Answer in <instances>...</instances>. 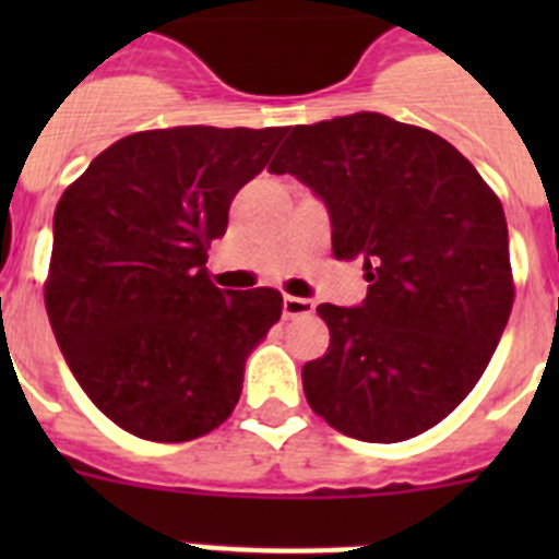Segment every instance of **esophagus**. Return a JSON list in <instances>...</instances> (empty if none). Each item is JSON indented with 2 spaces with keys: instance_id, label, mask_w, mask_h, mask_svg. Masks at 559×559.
<instances>
[{
  "instance_id": "34e87169",
  "label": "esophagus",
  "mask_w": 559,
  "mask_h": 559,
  "mask_svg": "<svg viewBox=\"0 0 559 559\" xmlns=\"http://www.w3.org/2000/svg\"><path fill=\"white\" fill-rule=\"evenodd\" d=\"M316 310V305L310 302V299H302V296H285L283 299V313L288 316V319H294V316H310Z\"/></svg>"
}]
</instances>
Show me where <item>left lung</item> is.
<instances>
[{
  "label": "left lung",
  "instance_id": "1",
  "mask_svg": "<svg viewBox=\"0 0 559 559\" xmlns=\"http://www.w3.org/2000/svg\"><path fill=\"white\" fill-rule=\"evenodd\" d=\"M269 170L324 201L333 254L364 260L369 283L358 308H316L330 347L302 367L310 408L360 442L442 423L490 364L515 299L496 192L451 142L374 111L296 126Z\"/></svg>",
  "mask_w": 559,
  "mask_h": 559
}]
</instances>
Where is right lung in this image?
<instances>
[{"label":"right lung","mask_w":559,"mask_h":559,"mask_svg":"<svg viewBox=\"0 0 559 559\" xmlns=\"http://www.w3.org/2000/svg\"><path fill=\"white\" fill-rule=\"evenodd\" d=\"M285 128L140 131L63 190L44 285L49 324L88 400L122 431L187 442L235 412L274 288L221 290L206 249Z\"/></svg>","instance_id":"1"}]
</instances>
